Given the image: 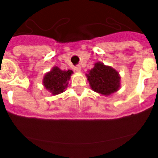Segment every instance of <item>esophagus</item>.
Listing matches in <instances>:
<instances>
[{
  "mask_svg": "<svg viewBox=\"0 0 158 158\" xmlns=\"http://www.w3.org/2000/svg\"><path fill=\"white\" fill-rule=\"evenodd\" d=\"M75 70H76L77 72H81V67L80 66H77L76 67H75Z\"/></svg>",
  "mask_w": 158,
  "mask_h": 158,
  "instance_id": "34e87169",
  "label": "esophagus"
}]
</instances>
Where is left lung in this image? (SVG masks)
I'll return each instance as SVG.
<instances>
[{
    "label": "left lung",
    "instance_id": "left-lung-1",
    "mask_svg": "<svg viewBox=\"0 0 158 158\" xmlns=\"http://www.w3.org/2000/svg\"><path fill=\"white\" fill-rule=\"evenodd\" d=\"M86 77L92 90L103 95L114 93L121 86L118 72L100 62L95 63L94 67L86 73Z\"/></svg>",
    "mask_w": 158,
    "mask_h": 158
}]
</instances>
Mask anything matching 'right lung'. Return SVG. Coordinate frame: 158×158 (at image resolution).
I'll use <instances>...</instances> for the list:
<instances>
[{"label":"right lung","instance_id":"obj_1","mask_svg":"<svg viewBox=\"0 0 158 158\" xmlns=\"http://www.w3.org/2000/svg\"><path fill=\"white\" fill-rule=\"evenodd\" d=\"M72 73L73 71L70 69L62 70L58 66H54L50 72L44 75L43 85L52 95L60 94L66 89Z\"/></svg>","mask_w":158,"mask_h":158}]
</instances>
